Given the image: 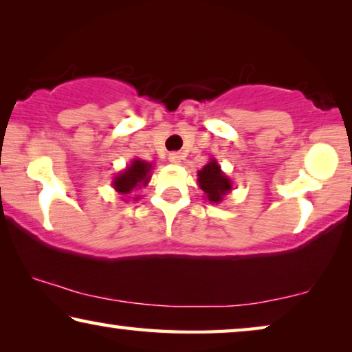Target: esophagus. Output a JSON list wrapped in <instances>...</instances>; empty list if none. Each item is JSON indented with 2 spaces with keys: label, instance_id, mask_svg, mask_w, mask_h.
Masks as SVG:
<instances>
[{
  "label": "esophagus",
  "instance_id": "obj_1",
  "mask_svg": "<svg viewBox=\"0 0 352 352\" xmlns=\"http://www.w3.org/2000/svg\"><path fill=\"white\" fill-rule=\"evenodd\" d=\"M169 161L172 162V164H180V162H182L180 153H170V155H169Z\"/></svg>",
  "mask_w": 352,
  "mask_h": 352
}]
</instances>
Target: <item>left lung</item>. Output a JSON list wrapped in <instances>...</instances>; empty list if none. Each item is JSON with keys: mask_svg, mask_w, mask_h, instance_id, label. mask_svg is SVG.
<instances>
[{"mask_svg": "<svg viewBox=\"0 0 352 352\" xmlns=\"http://www.w3.org/2000/svg\"><path fill=\"white\" fill-rule=\"evenodd\" d=\"M197 185L212 204H219L223 201V197L232 188L231 180L221 172L219 162L215 160H210L197 172Z\"/></svg>", "mask_w": 352, "mask_h": 352, "instance_id": "8db88e82", "label": "left lung"}]
</instances>
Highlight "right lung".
<instances>
[{
	"label": "right lung",
	"mask_w": 352,
	"mask_h": 352,
	"mask_svg": "<svg viewBox=\"0 0 352 352\" xmlns=\"http://www.w3.org/2000/svg\"><path fill=\"white\" fill-rule=\"evenodd\" d=\"M151 169L153 164H150V162L133 160L131 162V166H127L121 174H118L115 177V180H113V188H115L121 196L131 195V192L133 190H137V188L148 185L151 177ZM133 199H138V197H133Z\"/></svg>",
	"instance_id": "obj_1"
}]
</instances>
